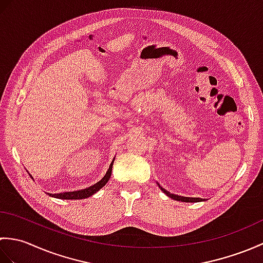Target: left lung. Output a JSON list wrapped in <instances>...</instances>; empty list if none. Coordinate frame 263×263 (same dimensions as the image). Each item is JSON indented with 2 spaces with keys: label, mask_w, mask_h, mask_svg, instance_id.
<instances>
[{
  "label": "left lung",
  "mask_w": 263,
  "mask_h": 263,
  "mask_svg": "<svg viewBox=\"0 0 263 263\" xmlns=\"http://www.w3.org/2000/svg\"><path fill=\"white\" fill-rule=\"evenodd\" d=\"M159 187L161 189V191H163L165 194H167L170 198L174 199V200H176V201H182V202H198V201L201 200V199H199V198H185V197H180V195L172 194V193H170L168 191H166V190L161 187L160 185H159Z\"/></svg>",
  "instance_id": "8db88e82"
}]
</instances>
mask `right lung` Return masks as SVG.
Listing matches in <instances>:
<instances>
[{"label":"right lung","instance_id":"1","mask_svg":"<svg viewBox=\"0 0 263 263\" xmlns=\"http://www.w3.org/2000/svg\"><path fill=\"white\" fill-rule=\"evenodd\" d=\"M113 163H114V160L111 161V164L109 165V168H108L107 173H106V174H105V176L99 182H97L96 184H93L92 186H89V187H87L85 190H79V191L63 192V193H58V194L48 193V194L51 195V197L58 198V199H65V200H79V199H85V198H88V197H91L92 194H95L97 191H99V190L102 189L105 185V184L108 182L109 177L111 175V168H113Z\"/></svg>","mask_w":263,"mask_h":263}]
</instances>
